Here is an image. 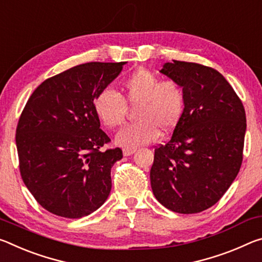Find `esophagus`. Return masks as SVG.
Masks as SVG:
<instances>
[{"instance_id":"34e87169","label":"esophagus","mask_w":262,"mask_h":262,"mask_svg":"<svg viewBox=\"0 0 262 262\" xmlns=\"http://www.w3.org/2000/svg\"><path fill=\"white\" fill-rule=\"evenodd\" d=\"M136 152V148H123L124 157H128Z\"/></svg>"}]
</instances>
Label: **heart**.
Instances as JSON below:
<instances>
[{"mask_svg":"<svg viewBox=\"0 0 262 262\" xmlns=\"http://www.w3.org/2000/svg\"><path fill=\"white\" fill-rule=\"evenodd\" d=\"M183 88L175 80H161L156 73L140 68L124 81L122 95L110 88L102 89L93 101L94 111L108 128L122 126L127 116V106L136 109V122L124 127L116 143L135 148L152 143L160 131L167 134L178 125L184 110Z\"/></svg>","mask_w":262,"mask_h":262,"instance_id":"obj_1","label":"heart"}]
</instances>
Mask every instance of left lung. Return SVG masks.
<instances>
[{"label": "left lung", "mask_w": 262, "mask_h": 262, "mask_svg": "<svg viewBox=\"0 0 262 262\" xmlns=\"http://www.w3.org/2000/svg\"><path fill=\"white\" fill-rule=\"evenodd\" d=\"M160 72L181 84L186 103L170 140L154 149L151 187L167 209L197 213L216 204L239 173L245 109L211 67L174 60Z\"/></svg>", "instance_id": "8db88e82"}]
</instances>
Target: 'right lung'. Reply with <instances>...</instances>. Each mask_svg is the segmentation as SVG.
Listing matches in <instances>:
<instances>
[{"mask_svg": "<svg viewBox=\"0 0 262 262\" xmlns=\"http://www.w3.org/2000/svg\"><path fill=\"white\" fill-rule=\"evenodd\" d=\"M125 62H87L45 80L25 104L16 128L19 171L47 211L65 218L91 215L111 190V167L119 147L103 151L110 138L94 111L96 94Z\"/></svg>", "mask_w": 262, "mask_h": 262, "instance_id": "obj_1", "label": "right lung"}]
</instances>
